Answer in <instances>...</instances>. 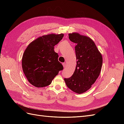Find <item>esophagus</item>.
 <instances>
[{
  "label": "esophagus",
  "mask_w": 124,
  "mask_h": 124,
  "mask_svg": "<svg viewBox=\"0 0 124 124\" xmlns=\"http://www.w3.org/2000/svg\"><path fill=\"white\" fill-rule=\"evenodd\" d=\"M62 66H63V68H65V67H66V63H62Z\"/></svg>",
  "instance_id": "obj_1"
}]
</instances>
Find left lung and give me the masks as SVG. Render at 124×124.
Listing matches in <instances>:
<instances>
[{"instance_id": "8db88e82", "label": "left lung", "mask_w": 124, "mask_h": 124, "mask_svg": "<svg viewBox=\"0 0 124 124\" xmlns=\"http://www.w3.org/2000/svg\"><path fill=\"white\" fill-rule=\"evenodd\" d=\"M69 38L76 43L77 66L73 75L64 78L67 87L77 93L86 92L99 76L102 56L93 41L78 32L69 33Z\"/></svg>"}]
</instances>
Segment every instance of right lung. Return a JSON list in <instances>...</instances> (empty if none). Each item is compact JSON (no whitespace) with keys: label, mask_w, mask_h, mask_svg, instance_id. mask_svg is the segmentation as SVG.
I'll return each mask as SVG.
<instances>
[{"label":"right lung","mask_w":124,"mask_h":124,"mask_svg":"<svg viewBox=\"0 0 124 124\" xmlns=\"http://www.w3.org/2000/svg\"><path fill=\"white\" fill-rule=\"evenodd\" d=\"M63 33H50L38 37L29 43L22 59V69L28 82L36 87L51 84L54 78L63 69L58 61L54 46L61 41Z\"/></svg>","instance_id":"right-lung-1"}]
</instances>
